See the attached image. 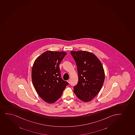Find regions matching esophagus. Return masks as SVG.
<instances>
[{
    "mask_svg": "<svg viewBox=\"0 0 135 135\" xmlns=\"http://www.w3.org/2000/svg\"><path fill=\"white\" fill-rule=\"evenodd\" d=\"M67 82H68L69 83H70V79H69V80H67Z\"/></svg>",
    "mask_w": 135,
    "mask_h": 135,
    "instance_id": "obj_1",
    "label": "esophagus"
}]
</instances>
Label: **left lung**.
<instances>
[{
  "label": "left lung",
  "instance_id": "8db88e82",
  "mask_svg": "<svg viewBox=\"0 0 135 135\" xmlns=\"http://www.w3.org/2000/svg\"><path fill=\"white\" fill-rule=\"evenodd\" d=\"M70 53L76 62L79 78L74 91L79 99L89 102L103 86L105 77L103 65L97 56L90 52L79 51Z\"/></svg>",
  "mask_w": 135,
  "mask_h": 135
}]
</instances>
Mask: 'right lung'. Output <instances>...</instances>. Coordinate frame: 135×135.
Segmentation results:
<instances>
[{"label":"right lung","instance_id":"obj_1","mask_svg":"<svg viewBox=\"0 0 135 135\" xmlns=\"http://www.w3.org/2000/svg\"><path fill=\"white\" fill-rule=\"evenodd\" d=\"M67 53L47 51L38 56L33 63L31 77L38 95L47 103L58 100L68 82L61 78L59 65Z\"/></svg>","mask_w":135,"mask_h":135}]
</instances>
